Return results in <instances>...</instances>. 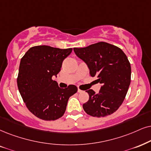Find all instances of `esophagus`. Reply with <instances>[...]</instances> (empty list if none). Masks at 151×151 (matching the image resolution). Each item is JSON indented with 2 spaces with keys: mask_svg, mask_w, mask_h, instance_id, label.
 <instances>
[{
  "mask_svg": "<svg viewBox=\"0 0 151 151\" xmlns=\"http://www.w3.org/2000/svg\"><path fill=\"white\" fill-rule=\"evenodd\" d=\"M78 93H82V92H83V91H81V89H79V88H78Z\"/></svg>",
  "mask_w": 151,
  "mask_h": 151,
  "instance_id": "34e87169",
  "label": "esophagus"
}]
</instances>
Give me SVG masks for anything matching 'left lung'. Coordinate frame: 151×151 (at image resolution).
I'll return each instance as SVG.
<instances>
[{"mask_svg": "<svg viewBox=\"0 0 151 151\" xmlns=\"http://www.w3.org/2000/svg\"><path fill=\"white\" fill-rule=\"evenodd\" d=\"M83 60L91 77L102 84L98 93L86 91L89 100L83 104L86 113L93 117L111 115L125 100L131 81V66L125 53L116 46L100 42L83 48H74Z\"/></svg>", "mask_w": 151, "mask_h": 151, "instance_id": "left-lung-1", "label": "left lung"}]
</instances>
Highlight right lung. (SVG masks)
Returning a JSON list of instances; mask_svg holds the SVG:
<instances>
[{"mask_svg": "<svg viewBox=\"0 0 151 151\" xmlns=\"http://www.w3.org/2000/svg\"><path fill=\"white\" fill-rule=\"evenodd\" d=\"M72 51V48L35 46L21 59L17 86L26 106L36 117L45 121L62 117L70 97L77 92L76 86L60 88L52 79L60 71L63 61Z\"/></svg>", "mask_w": 151, "mask_h": 151, "instance_id": "right-lung-1", "label": "right lung"}]
</instances>
